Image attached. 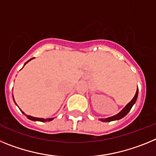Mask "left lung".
I'll list each match as a JSON object with an SVG mask.
<instances>
[{
	"label": "left lung",
	"mask_w": 156,
	"mask_h": 156,
	"mask_svg": "<svg viewBox=\"0 0 156 156\" xmlns=\"http://www.w3.org/2000/svg\"><path fill=\"white\" fill-rule=\"evenodd\" d=\"M137 95H138V89L137 90V92H136V94H135L134 97H133V98L132 99L131 101H129V102L126 105V107H125V108H123V109L119 112V113H118L115 115H113V116L109 117V118L101 119V120L103 121V122H111V121L118 120V119H122V118H123L125 115H127L128 112H129L130 111V109H131L132 106H133V105H134V103L136 102V101H137Z\"/></svg>",
	"instance_id": "1"
}]
</instances>
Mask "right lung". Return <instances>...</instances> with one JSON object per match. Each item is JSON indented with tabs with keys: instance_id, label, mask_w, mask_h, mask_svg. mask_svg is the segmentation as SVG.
I'll use <instances>...</instances> for the list:
<instances>
[{
	"instance_id": "add662e5",
	"label": "right lung",
	"mask_w": 156,
	"mask_h": 156,
	"mask_svg": "<svg viewBox=\"0 0 156 156\" xmlns=\"http://www.w3.org/2000/svg\"><path fill=\"white\" fill-rule=\"evenodd\" d=\"M33 58H31V59H33ZM31 59H30L29 61H27V62L25 63V65L27 64V63L28 62H30V60H31ZM14 101H15V100H14ZM23 112V114H25L24 112ZM25 115H26V114H25ZM27 115V118H28L29 119H31V120H34V121H41V122H45V121H51L52 119H54L53 118H51V119H41V118H36V117L30 116V115Z\"/></svg>"
}]
</instances>
